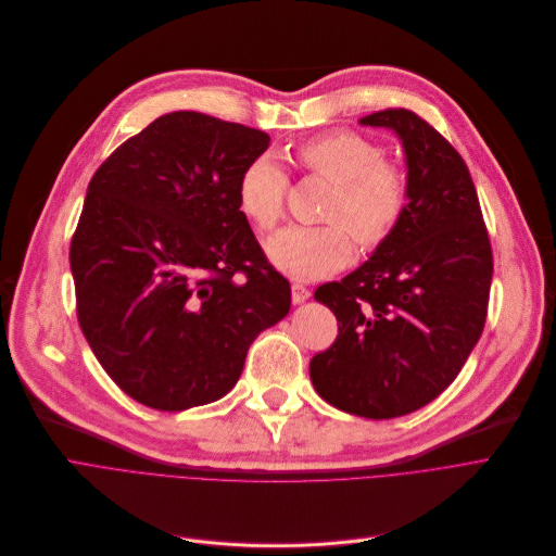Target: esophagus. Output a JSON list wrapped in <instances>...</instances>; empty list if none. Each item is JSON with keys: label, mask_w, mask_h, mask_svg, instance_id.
I'll list each match as a JSON object with an SVG mask.
<instances>
[{"label": "esophagus", "mask_w": 556, "mask_h": 556, "mask_svg": "<svg viewBox=\"0 0 556 556\" xmlns=\"http://www.w3.org/2000/svg\"><path fill=\"white\" fill-rule=\"evenodd\" d=\"M290 294H292V304H302L311 298V290L304 283H290Z\"/></svg>", "instance_id": "esophagus-1"}]
</instances>
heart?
Returning a JSON list of instances; mask_svg holds the SVG:
<instances>
[{"instance_id": "b5f03b06", "label": "heart", "mask_w": 556, "mask_h": 556, "mask_svg": "<svg viewBox=\"0 0 556 556\" xmlns=\"http://www.w3.org/2000/svg\"><path fill=\"white\" fill-rule=\"evenodd\" d=\"M302 169L332 185L321 218L326 226H290L266 250L275 268L298 279H319L351 262L353 240L371 252L384 245L409 205V176L384 147L353 129L328 131L298 147ZM288 176L270 159L250 161L237 182L241 212L258 230H273L286 210Z\"/></svg>"}]
</instances>
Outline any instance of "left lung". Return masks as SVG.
Returning <instances> with one entry per match:
<instances>
[{"instance_id": "8db88e82", "label": "left lung", "mask_w": 556, "mask_h": 556, "mask_svg": "<svg viewBox=\"0 0 556 556\" xmlns=\"http://www.w3.org/2000/svg\"><path fill=\"white\" fill-rule=\"evenodd\" d=\"M359 123L402 138L409 205L366 264L315 290L338 317V338L311 359V380L338 409L387 420L429 404L460 374L485 328L494 258L454 144L402 106Z\"/></svg>"}]
</instances>
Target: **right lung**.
<instances>
[{
  "instance_id": "right-lung-1",
  "label": "right lung",
  "mask_w": 556,
  "mask_h": 556,
  "mask_svg": "<svg viewBox=\"0 0 556 556\" xmlns=\"http://www.w3.org/2000/svg\"><path fill=\"white\" fill-rule=\"evenodd\" d=\"M270 136L174 111L93 174L71 239L76 313L109 378L159 412L224 397L290 283L239 207L243 167Z\"/></svg>"
}]
</instances>
